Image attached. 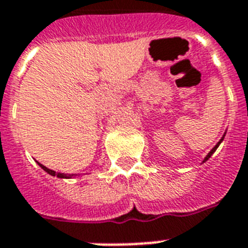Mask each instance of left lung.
Segmentation results:
<instances>
[{"label":"left lung","mask_w":248,"mask_h":248,"mask_svg":"<svg viewBox=\"0 0 248 248\" xmlns=\"http://www.w3.org/2000/svg\"><path fill=\"white\" fill-rule=\"evenodd\" d=\"M224 136H225V134H224V135H223V138H221V139H220V140H219V143L216 144L215 147L212 148L211 151H210V153H208V155H206V157H204V159H203V162H206V161H207V159H208V158H210V157H211V155H214V153H215V151H216V149H217V148H219V145H220V144H221V141H223V140H224Z\"/></svg>","instance_id":"obj_1"}]
</instances>
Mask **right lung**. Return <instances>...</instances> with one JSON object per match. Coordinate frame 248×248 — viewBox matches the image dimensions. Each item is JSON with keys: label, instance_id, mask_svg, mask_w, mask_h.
Masks as SVG:
<instances>
[{"label": "right lung", "instance_id": "1", "mask_svg": "<svg viewBox=\"0 0 248 248\" xmlns=\"http://www.w3.org/2000/svg\"><path fill=\"white\" fill-rule=\"evenodd\" d=\"M37 163H38V165H40L41 169L45 170V171H46V172H47V173H50V175H51V176L60 177V179H71V177L77 176V175H75V173H62V172H55V171H54V170L47 169V167H46V166L41 165L40 162H37Z\"/></svg>", "mask_w": 248, "mask_h": 248}]
</instances>
